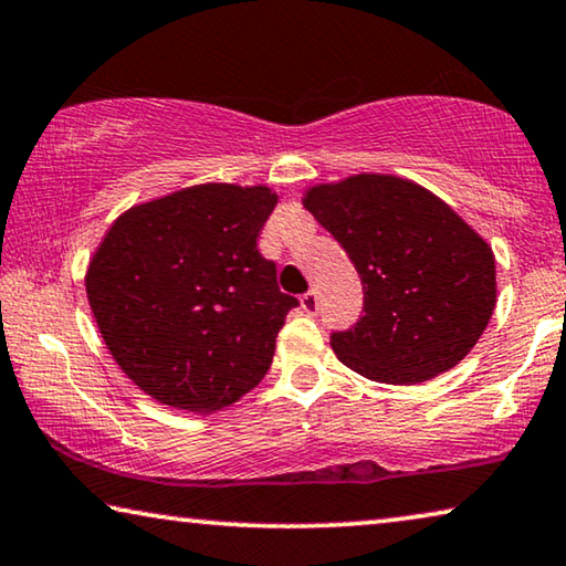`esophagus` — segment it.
<instances>
[{
	"label": "esophagus",
	"instance_id": "esophagus-1",
	"mask_svg": "<svg viewBox=\"0 0 566 566\" xmlns=\"http://www.w3.org/2000/svg\"><path fill=\"white\" fill-rule=\"evenodd\" d=\"M300 307H302V312H307V315H317V310H319L317 292H307V294H302Z\"/></svg>",
	"mask_w": 566,
	"mask_h": 566
}]
</instances>
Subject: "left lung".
<instances>
[{"instance_id":"1","label":"left lung","mask_w":566,"mask_h":566,"mask_svg":"<svg viewBox=\"0 0 566 566\" xmlns=\"http://www.w3.org/2000/svg\"><path fill=\"white\" fill-rule=\"evenodd\" d=\"M363 280L365 315L329 345L363 378L426 382L459 365L496 307V259L433 191L392 174H355L304 191Z\"/></svg>"}]
</instances>
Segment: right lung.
<instances>
[{
    "label": "right lung",
    "mask_w": 566,
    "mask_h": 566,
    "mask_svg": "<svg viewBox=\"0 0 566 566\" xmlns=\"http://www.w3.org/2000/svg\"><path fill=\"white\" fill-rule=\"evenodd\" d=\"M272 188L196 184L123 211L85 272L113 360L164 406L217 412L256 388L297 300L256 237Z\"/></svg>",
    "instance_id": "add662e5"
}]
</instances>
